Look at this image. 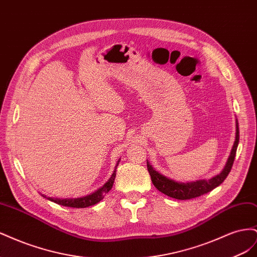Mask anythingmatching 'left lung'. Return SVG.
<instances>
[{
  "instance_id": "8db88e82",
  "label": "left lung",
  "mask_w": 257,
  "mask_h": 257,
  "mask_svg": "<svg viewBox=\"0 0 257 257\" xmlns=\"http://www.w3.org/2000/svg\"><path fill=\"white\" fill-rule=\"evenodd\" d=\"M238 144H239V124H238V120L236 119L235 143L232 145L231 151L227 159L226 164H225L224 168L222 169V172L219 175L212 177L211 179H208V180L207 179H200V180L191 181V182L176 181L157 172V170L152 167L150 163L147 161L148 172H149L151 176V180L155 188H157L160 192L164 193L165 195L176 199H181V200L195 198V197L204 195V194L210 191H212L213 189L216 188V186H219L225 179H226L232 167V164H234Z\"/></svg>"
}]
</instances>
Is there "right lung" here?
Masks as SVG:
<instances>
[{"label": "right lung", "instance_id": "obj_1", "mask_svg": "<svg viewBox=\"0 0 257 257\" xmlns=\"http://www.w3.org/2000/svg\"><path fill=\"white\" fill-rule=\"evenodd\" d=\"M119 162H120V159H119L118 162H116V165L114 167L113 173H112L111 177L108 179V181L102 186V188L97 189L95 192L89 194V195H85V196H82V197H77V198H54V197L46 196V195H44V194H41V195L45 198H47L50 201H53V203H56V204L61 205V206H64V207L87 208V207L95 205V204L99 203V201L104 198L106 194L111 190L113 182H114V179H115L116 166H118Z\"/></svg>", "mask_w": 257, "mask_h": 257}]
</instances>
